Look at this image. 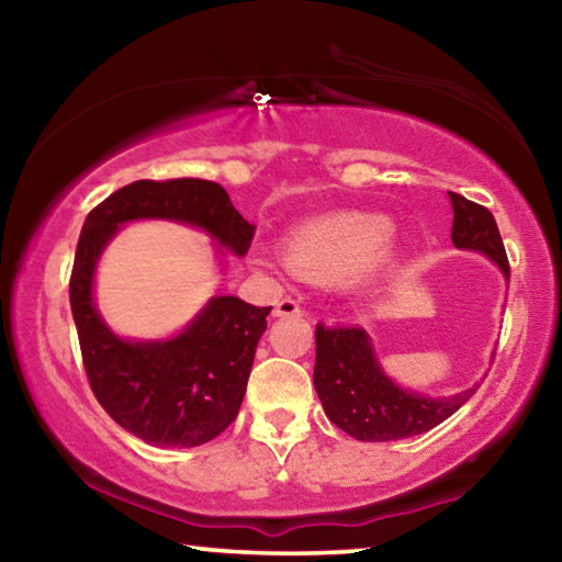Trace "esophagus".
<instances>
[{"label": "esophagus", "instance_id": "esophagus-1", "mask_svg": "<svg viewBox=\"0 0 562 562\" xmlns=\"http://www.w3.org/2000/svg\"><path fill=\"white\" fill-rule=\"evenodd\" d=\"M300 304H297V300H292V297H284V300H280L278 304H274V310H272V315L274 317H294V315H300Z\"/></svg>", "mask_w": 562, "mask_h": 562}]
</instances>
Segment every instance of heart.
I'll use <instances>...</instances> for the list:
<instances>
[{
	"mask_svg": "<svg viewBox=\"0 0 562 562\" xmlns=\"http://www.w3.org/2000/svg\"><path fill=\"white\" fill-rule=\"evenodd\" d=\"M396 227L382 215H335L302 225L284 250L292 274L339 284L364 278L392 255Z\"/></svg>",
	"mask_w": 562,
	"mask_h": 562,
	"instance_id": "heart-1",
	"label": "heart"
}]
</instances>
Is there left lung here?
<instances>
[{"mask_svg": "<svg viewBox=\"0 0 562 562\" xmlns=\"http://www.w3.org/2000/svg\"><path fill=\"white\" fill-rule=\"evenodd\" d=\"M453 205L451 240L459 250L486 255L510 278L506 247L488 207L449 193ZM315 389L327 418L359 441H396L434 429L469 402L479 384L453 396L408 392L384 374L372 339L361 327L317 325Z\"/></svg>", "mask_w": 562, "mask_h": 562, "instance_id": "8db88e82", "label": "left lung"}]
</instances>
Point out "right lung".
I'll list each match as a JSON object with an SVG mask.
<instances>
[{
	"mask_svg": "<svg viewBox=\"0 0 562 562\" xmlns=\"http://www.w3.org/2000/svg\"><path fill=\"white\" fill-rule=\"evenodd\" d=\"M148 217L201 227L217 250L237 258L250 247L255 225L213 180H136L93 207L76 245L69 297L93 396L136 439L193 449L235 422L272 307L221 294L170 339L113 335L93 304V274L121 225Z\"/></svg>",
	"mask_w": 562,
	"mask_h": 562,
	"instance_id": "1",
	"label": "right lung"
}]
</instances>
